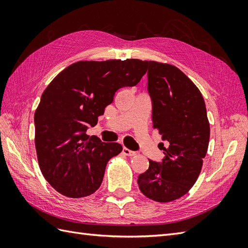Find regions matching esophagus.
<instances>
[{
    "label": "esophagus",
    "mask_w": 248,
    "mask_h": 248,
    "mask_svg": "<svg viewBox=\"0 0 248 248\" xmlns=\"http://www.w3.org/2000/svg\"><path fill=\"white\" fill-rule=\"evenodd\" d=\"M123 153L125 154V155H127V156H134V155H137V152H134V151H131V150H129V149H127V148H123Z\"/></svg>",
    "instance_id": "34e87169"
}]
</instances>
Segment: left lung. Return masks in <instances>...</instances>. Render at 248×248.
<instances>
[{"label":"left lung","instance_id":"8db88e82","mask_svg":"<svg viewBox=\"0 0 248 248\" xmlns=\"http://www.w3.org/2000/svg\"><path fill=\"white\" fill-rule=\"evenodd\" d=\"M153 127L168 147L162 161L149 160L138 184L142 194L159 202L183 197L196 183L205 158L210 125L204 98L177 67L146 61Z\"/></svg>","mask_w":248,"mask_h":248}]
</instances>
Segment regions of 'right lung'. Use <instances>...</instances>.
Segmentation results:
<instances>
[{"mask_svg":"<svg viewBox=\"0 0 248 248\" xmlns=\"http://www.w3.org/2000/svg\"><path fill=\"white\" fill-rule=\"evenodd\" d=\"M146 61L138 59L79 61L65 68L44 90L34 116L35 146L42 175L65 197H88L99 188L118 142L86 133L95 126L120 88L138 85Z\"/></svg>","mask_w":248,"mask_h":248,"instance_id":"add662e5","label":"right lung"}]
</instances>
